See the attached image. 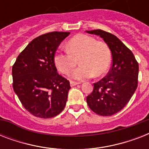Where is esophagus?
I'll use <instances>...</instances> for the list:
<instances>
[{
  "label": "esophagus",
  "instance_id": "obj_1",
  "mask_svg": "<svg viewBox=\"0 0 149 149\" xmlns=\"http://www.w3.org/2000/svg\"><path fill=\"white\" fill-rule=\"evenodd\" d=\"M78 84H80V82L73 81V80H71V81H70V86H76V85H78Z\"/></svg>",
  "mask_w": 149,
  "mask_h": 149
}]
</instances>
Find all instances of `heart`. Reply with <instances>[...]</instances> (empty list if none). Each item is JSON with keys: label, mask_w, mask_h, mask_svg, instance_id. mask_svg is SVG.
Listing matches in <instances>:
<instances>
[{"label": "heart", "mask_w": 149, "mask_h": 149, "mask_svg": "<svg viewBox=\"0 0 149 149\" xmlns=\"http://www.w3.org/2000/svg\"><path fill=\"white\" fill-rule=\"evenodd\" d=\"M67 51H58L54 61L62 73L70 74L77 64L80 65L72 72L74 79H84L92 76L100 77L107 72L111 64L110 48L104 42H97L91 36L80 34L72 37L66 45Z\"/></svg>", "instance_id": "b5f03b06"}]
</instances>
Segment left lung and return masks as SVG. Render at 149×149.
<instances>
[{
  "instance_id": "obj_1",
  "label": "left lung",
  "mask_w": 149,
  "mask_h": 149,
  "mask_svg": "<svg viewBox=\"0 0 149 149\" xmlns=\"http://www.w3.org/2000/svg\"><path fill=\"white\" fill-rule=\"evenodd\" d=\"M86 32L100 36L112 54L111 70L106 77L93 84V92L86 97V102L97 114L113 115L125 107L136 91L139 63L132 52L113 34L100 29Z\"/></svg>"
}]
</instances>
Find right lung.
Returning a JSON list of instances; mask_svg holds the SVG:
<instances>
[{
    "label": "right lung",
    "instance_id": "right-lung-1",
    "mask_svg": "<svg viewBox=\"0 0 149 149\" xmlns=\"http://www.w3.org/2000/svg\"><path fill=\"white\" fill-rule=\"evenodd\" d=\"M69 35L52 31L34 38L12 66L13 89L24 108L37 118L56 117L65 106L71 87L57 72L54 57Z\"/></svg>",
    "mask_w": 149,
    "mask_h": 149
}]
</instances>
